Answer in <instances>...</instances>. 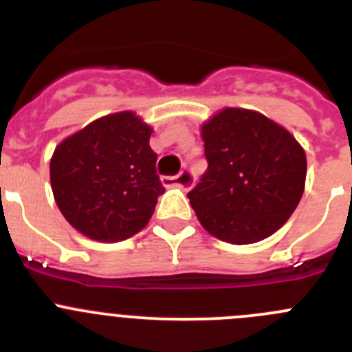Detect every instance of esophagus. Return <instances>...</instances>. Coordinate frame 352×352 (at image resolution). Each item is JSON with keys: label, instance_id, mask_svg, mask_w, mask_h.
<instances>
[{"label": "esophagus", "instance_id": "34e87169", "mask_svg": "<svg viewBox=\"0 0 352 352\" xmlns=\"http://www.w3.org/2000/svg\"><path fill=\"white\" fill-rule=\"evenodd\" d=\"M162 183L166 186H179L183 190H190L192 186H194V174H192V170L186 167V169H183L178 176H164V178H162Z\"/></svg>", "mask_w": 352, "mask_h": 352}]
</instances>
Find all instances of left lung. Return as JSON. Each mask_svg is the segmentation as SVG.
Masks as SVG:
<instances>
[{
    "instance_id": "8db88e82",
    "label": "left lung",
    "mask_w": 352,
    "mask_h": 352,
    "mask_svg": "<svg viewBox=\"0 0 352 352\" xmlns=\"http://www.w3.org/2000/svg\"><path fill=\"white\" fill-rule=\"evenodd\" d=\"M201 133L208 169L188 192L199 222L227 243L272 236L303 195V148L284 126L248 109H223Z\"/></svg>"
}]
</instances>
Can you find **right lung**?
I'll return each instance as SVG.
<instances>
[{
	"instance_id": "right-lung-1",
	"label": "right lung",
	"mask_w": 352,
	"mask_h": 352,
	"mask_svg": "<svg viewBox=\"0 0 352 352\" xmlns=\"http://www.w3.org/2000/svg\"><path fill=\"white\" fill-rule=\"evenodd\" d=\"M151 132L123 111L93 121L54 149L52 194L72 227L96 241H118L148 223L166 190Z\"/></svg>"
}]
</instances>
